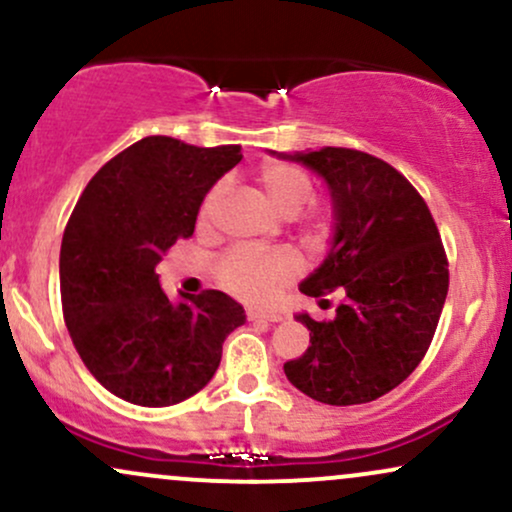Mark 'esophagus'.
I'll use <instances>...</instances> for the list:
<instances>
[{"label": "esophagus", "instance_id": "obj_1", "mask_svg": "<svg viewBox=\"0 0 512 512\" xmlns=\"http://www.w3.org/2000/svg\"><path fill=\"white\" fill-rule=\"evenodd\" d=\"M248 320H250V322H281V320H284V315L276 313V310L250 308V310H248Z\"/></svg>", "mask_w": 512, "mask_h": 512}]
</instances>
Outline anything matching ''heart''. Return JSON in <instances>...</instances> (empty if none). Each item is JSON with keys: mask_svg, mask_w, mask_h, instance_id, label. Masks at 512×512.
I'll list each match as a JSON object with an SVG mask.
<instances>
[{"mask_svg": "<svg viewBox=\"0 0 512 512\" xmlns=\"http://www.w3.org/2000/svg\"><path fill=\"white\" fill-rule=\"evenodd\" d=\"M264 197L269 207L284 219H296L313 199V180L305 170L289 166V163H269L257 173ZM223 195V187H214L199 209V223L207 226L216 204ZM296 272V260L289 252H250L238 250L223 257L219 264V279L228 291L245 301H260L279 281L289 279Z\"/></svg>", "mask_w": 512, "mask_h": 512, "instance_id": "heart-1", "label": "heart"}]
</instances>
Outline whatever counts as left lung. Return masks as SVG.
Here are the masks:
<instances>
[{"instance_id": "obj_1", "label": "left lung", "mask_w": 512, "mask_h": 512, "mask_svg": "<svg viewBox=\"0 0 512 512\" xmlns=\"http://www.w3.org/2000/svg\"><path fill=\"white\" fill-rule=\"evenodd\" d=\"M269 154L313 170L330 192V250L301 291L344 293L330 322L296 315L310 330V346L284 363L286 378L332 407L373 402L409 378L438 327L448 260L436 221L402 173L363 151Z\"/></svg>"}]
</instances>
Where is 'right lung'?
Masks as SVG:
<instances>
[{
	"label": "right lung",
	"instance_id": "1",
	"mask_svg": "<svg viewBox=\"0 0 512 512\" xmlns=\"http://www.w3.org/2000/svg\"><path fill=\"white\" fill-rule=\"evenodd\" d=\"M240 158V146L146 137L105 163L76 202L60 250L64 322L93 378L125 402L170 407L197 395L223 339L245 322L226 293L168 298L156 274Z\"/></svg>",
	"mask_w": 512,
	"mask_h": 512
}]
</instances>
